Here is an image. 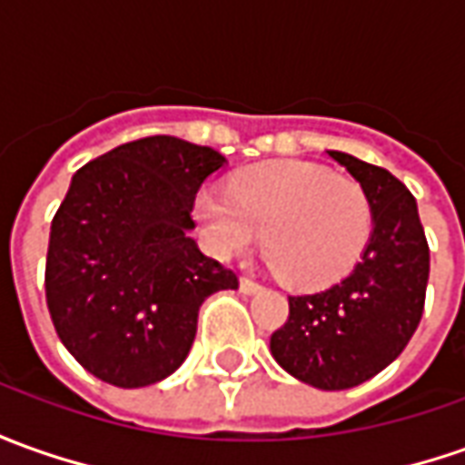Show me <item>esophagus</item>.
<instances>
[{
    "label": "esophagus",
    "mask_w": 465,
    "mask_h": 465,
    "mask_svg": "<svg viewBox=\"0 0 465 465\" xmlns=\"http://www.w3.org/2000/svg\"><path fill=\"white\" fill-rule=\"evenodd\" d=\"M239 287H242V292H244V295H254V292L262 290V285L254 282V280H249V277H242V280H239Z\"/></svg>",
    "instance_id": "1"
}]
</instances>
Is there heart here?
<instances>
[{
    "instance_id": "b5f03b06",
    "label": "heart",
    "mask_w": 465,
    "mask_h": 465,
    "mask_svg": "<svg viewBox=\"0 0 465 465\" xmlns=\"http://www.w3.org/2000/svg\"><path fill=\"white\" fill-rule=\"evenodd\" d=\"M193 213L216 254L244 252L259 239L282 280L318 287L361 257L371 233V201L351 178L298 160L249 167L229 191L206 188Z\"/></svg>"
}]
</instances>
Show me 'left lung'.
<instances>
[{"label": "left lung", "instance_id": "obj_1", "mask_svg": "<svg viewBox=\"0 0 465 465\" xmlns=\"http://www.w3.org/2000/svg\"><path fill=\"white\" fill-rule=\"evenodd\" d=\"M371 201V233L353 270L312 295L290 298L274 331V361L318 390H351L405 351L425 305L430 249L418 203L390 170L328 150Z\"/></svg>", "mask_w": 465, "mask_h": 465}]
</instances>
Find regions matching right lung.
Wrapping results in <instances>:
<instances>
[{"instance_id":"right-lung-1","label":"right lung","mask_w":465,"mask_h":465,"mask_svg":"<svg viewBox=\"0 0 465 465\" xmlns=\"http://www.w3.org/2000/svg\"><path fill=\"white\" fill-rule=\"evenodd\" d=\"M226 157L178 137L114 147L71 180L50 226L45 298L63 346L101 381H163L191 351L198 308L236 290L193 232L195 193Z\"/></svg>"}]
</instances>
